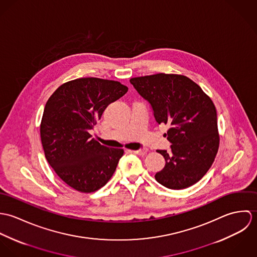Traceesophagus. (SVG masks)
<instances>
[{
    "mask_svg": "<svg viewBox=\"0 0 257 257\" xmlns=\"http://www.w3.org/2000/svg\"><path fill=\"white\" fill-rule=\"evenodd\" d=\"M147 149H138V150H133L132 152L136 153V154H139V155H146L147 153Z\"/></svg>",
    "mask_w": 257,
    "mask_h": 257,
    "instance_id": "34e87169",
    "label": "esophagus"
}]
</instances>
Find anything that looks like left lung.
I'll return each instance as SVG.
<instances>
[{
    "label": "left lung",
    "instance_id": "obj_1",
    "mask_svg": "<svg viewBox=\"0 0 257 257\" xmlns=\"http://www.w3.org/2000/svg\"><path fill=\"white\" fill-rule=\"evenodd\" d=\"M130 82L150 104L156 121L169 125L171 150H157L166 163L155 174L156 181L174 190L197 183L212 166L220 145L213 101L184 75L154 74Z\"/></svg>",
    "mask_w": 257,
    "mask_h": 257
}]
</instances>
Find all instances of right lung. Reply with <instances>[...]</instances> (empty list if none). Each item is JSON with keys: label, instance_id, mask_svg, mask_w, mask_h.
Listing matches in <instances>:
<instances>
[{"label": "right lung", "instance_id": "obj_1", "mask_svg": "<svg viewBox=\"0 0 257 257\" xmlns=\"http://www.w3.org/2000/svg\"><path fill=\"white\" fill-rule=\"evenodd\" d=\"M127 90L117 81L80 78L62 84L46 102L40 123L45 158L76 191L95 192L115 171L123 149L102 146L89 132L110 103Z\"/></svg>", "mask_w": 257, "mask_h": 257}]
</instances>
